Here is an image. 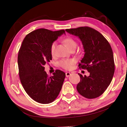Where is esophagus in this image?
Instances as JSON below:
<instances>
[{"instance_id":"1","label":"esophagus","mask_w":127,"mask_h":127,"mask_svg":"<svg viewBox=\"0 0 127 127\" xmlns=\"http://www.w3.org/2000/svg\"><path fill=\"white\" fill-rule=\"evenodd\" d=\"M65 74H66V77H69V76L71 75L70 73L69 72H66Z\"/></svg>"}]
</instances>
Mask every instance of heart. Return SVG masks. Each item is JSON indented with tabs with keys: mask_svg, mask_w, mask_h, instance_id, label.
I'll return each mask as SVG.
<instances>
[{
	"mask_svg": "<svg viewBox=\"0 0 127 127\" xmlns=\"http://www.w3.org/2000/svg\"><path fill=\"white\" fill-rule=\"evenodd\" d=\"M64 43L67 46V47L70 50L71 48L76 47L77 46V43L75 40L70 37H66L63 39ZM56 46V43L55 42L52 43L50 46V52L51 54L53 56L55 55V49ZM76 60L75 59H62L59 62V65L63 68L69 70L71 69L72 66L76 64Z\"/></svg>",
	"mask_w": 127,
	"mask_h": 127,
	"instance_id": "heart-1",
	"label": "heart"
}]
</instances>
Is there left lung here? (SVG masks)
<instances>
[{
  "instance_id": "8db88e82",
  "label": "left lung",
  "mask_w": 127,
  "mask_h": 127,
  "mask_svg": "<svg viewBox=\"0 0 127 127\" xmlns=\"http://www.w3.org/2000/svg\"><path fill=\"white\" fill-rule=\"evenodd\" d=\"M65 31L80 39L84 55L78 66L90 72L89 77L78 74L80 81L77 85V90L86 98L98 97L109 86L114 74L115 64L111 45L100 33L89 27Z\"/></svg>"
}]
</instances>
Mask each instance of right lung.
Returning a JSON list of instances; mask_svg holds the SVG:
<instances>
[{
    "instance_id": "add662e5",
    "label": "right lung",
    "mask_w": 127,
    "mask_h": 127,
    "mask_svg": "<svg viewBox=\"0 0 127 127\" xmlns=\"http://www.w3.org/2000/svg\"><path fill=\"white\" fill-rule=\"evenodd\" d=\"M64 30L52 31L46 29L33 31L26 36L18 55L19 76L27 94L42 104L53 102L61 90L65 73L57 69L48 76L44 65L52 60L50 46Z\"/></svg>"
}]
</instances>
